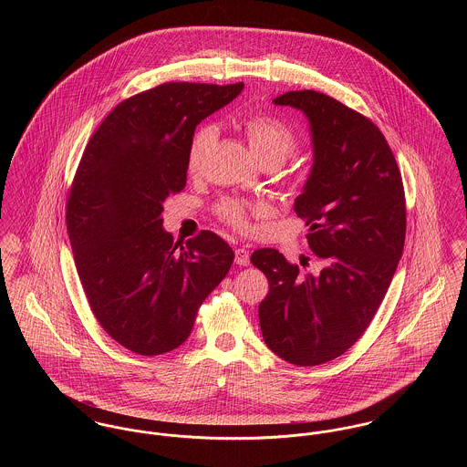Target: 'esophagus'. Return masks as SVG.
I'll return each mask as SVG.
<instances>
[{
  "label": "esophagus",
  "mask_w": 467,
  "mask_h": 467,
  "mask_svg": "<svg viewBox=\"0 0 467 467\" xmlns=\"http://www.w3.org/2000/svg\"><path fill=\"white\" fill-rule=\"evenodd\" d=\"M235 265L239 266H248L250 265V252L244 248L235 250Z\"/></svg>",
  "instance_id": "1"
}]
</instances>
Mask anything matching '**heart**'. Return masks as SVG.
<instances>
[{"label": "heart", "mask_w": 467, "mask_h": 467, "mask_svg": "<svg viewBox=\"0 0 467 467\" xmlns=\"http://www.w3.org/2000/svg\"><path fill=\"white\" fill-rule=\"evenodd\" d=\"M243 131L248 138V143L252 147V152L259 161L263 160H275L282 163L296 147V136L287 128L282 120L266 115V113H255L243 120ZM213 128L202 126L194 134L189 149V171L196 172L200 169L202 154L206 147L213 140ZM254 208L241 201L226 200L219 204V213L224 221H228L235 228H248V215Z\"/></svg>", "instance_id": "heart-1"}]
</instances>
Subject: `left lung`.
Returning a JSON list of instances; mask_svg holds the SVG:
<instances>
[{"mask_svg":"<svg viewBox=\"0 0 467 467\" xmlns=\"http://www.w3.org/2000/svg\"><path fill=\"white\" fill-rule=\"evenodd\" d=\"M273 102L309 120L313 167L295 212L324 267L304 275L273 248L254 252L269 282L259 320L278 358L315 367L347 352L381 306L404 248V189L390 145L367 117L313 89Z\"/></svg>","mask_w":467,"mask_h":467,"instance_id":"8db88e82","label":"left lung"}]
</instances>
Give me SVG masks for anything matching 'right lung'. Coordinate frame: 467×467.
<instances>
[{"mask_svg":"<svg viewBox=\"0 0 467 467\" xmlns=\"http://www.w3.org/2000/svg\"><path fill=\"white\" fill-rule=\"evenodd\" d=\"M243 88L160 84L120 102L84 149L67 206L75 266L102 329L140 356L180 347L234 263L208 230L174 244L161 212L187 183L196 126Z\"/></svg>","mask_w":467,"mask_h":467,"instance_id":"right-lung-1","label":"right lung"}]
</instances>
